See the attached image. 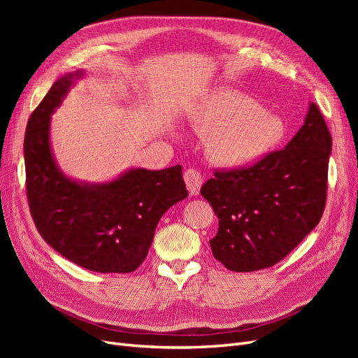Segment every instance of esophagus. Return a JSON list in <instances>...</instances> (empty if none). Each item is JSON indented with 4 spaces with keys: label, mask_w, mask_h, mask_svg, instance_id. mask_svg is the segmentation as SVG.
Masks as SVG:
<instances>
[{
    "label": "esophagus",
    "mask_w": 358,
    "mask_h": 358,
    "mask_svg": "<svg viewBox=\"0 0 358 358\" xmlns=\"http://www.w3.org/2000/svg\"><path fill=\"white\" fill-rule=\"evenodd\" d=\"M183 179H185L187 188H188L191 196H199L200 188L203 185V178L200 175V171L194 170V169H188L185 171V175H183Z\"/></svg>",
    "instance_id": "34e87169"
}]
</instances>
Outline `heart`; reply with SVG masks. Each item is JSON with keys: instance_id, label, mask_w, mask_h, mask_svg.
<instances>
[{"instance_id": "heart-1", "label": "heart", "mask_w": 358, "mask_h": 358, "mask_svg": "<svg viewBox=\"0 0 358 358\" xmlns=\"http://www.w3.org/2000/svg\"><path fill=\"white\" fill-rule=\"evenodd\" d=\"M194 124L209 137L210 158L229 169L259 162L282 148L288 137L282 116L267 112L262 103L236 90L206 95L197 106Z\"/></svg>"}]
</instances>
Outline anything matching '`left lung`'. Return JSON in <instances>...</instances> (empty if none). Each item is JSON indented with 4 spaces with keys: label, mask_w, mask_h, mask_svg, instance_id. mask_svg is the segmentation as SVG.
Returning a JSON list of instances; mask_svg holds the SVG:
<instances>
[{
    "label": "left lung",
    "mask_w": 358,
    "mask_h": 358,
    "mask_svg": "<svg viewBox=\"0 0 358 358\" xmlns=\"http://www.w3.org/2000/svg\"><path fill=\"white\" fill-rule=\"evenodd\" d=\"M331 136L315 103L297 134L252 167L215 171L201 188L218 216L213 257L254 272L287 257L320 222L327 199Z\"/></svg>",
    "instance_id": "8db88e82"
}]
</instances>
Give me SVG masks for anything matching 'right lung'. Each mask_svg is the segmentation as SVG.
Returning a JSON list of instances; mask_svg holds the SVG:
<instances>
[{
	"label": "right lung",
	"mask_w": 358,
	"mask_h": 358,
	"mask_svg": "<svg viewBox=\"0 0 358 358\" xmlns=\"http://www.w3.org/2000/svg\"><path fill=\"white\" fill-rule=\"evenodd\" d=\"M83 70L64 74L28 119L27 196L38 233L57 252L92 272L129 273L143 263L161 216L188 197L182 167H133L90 183L64 173L50 146V116Z\"/></svg>",
	"instance_id": "right-lung-1"
}]
</instances>
